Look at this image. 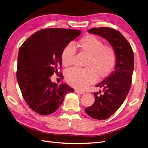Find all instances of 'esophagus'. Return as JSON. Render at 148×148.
Masks as SVG:
<instances>
[{
    "instance_id": "1",
    "label": "esophagus",
    "mask_w": 148,
    "mask_h": 148,
    "mask_svg": "<svg viewBox=\"0 0 148 148\" xmlns=\"http://www.w3.org/2000/svg\"><path fill=\"white\" fill-rule=\"evenodd\" d=\"M75 92H77V93H78V94H80V95H83V94H84V92H83V91H79V90H78V89H76V90L75 91Z\"/></svg>"
}]
</instances>
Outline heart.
Masks as SVG:
<instances>
[{"label": "heart", "instance_id": "obj_1", "mask_svg": "<svg viewBox=\"0 0 148 148\" xmlns=\"http://www.w3.org/2000/svg\"><path fill=\"white\" fill-rule=\"evenodd\" d=\"M77 46L80 51L88 55L83 65L85 67L67 70L65 79L71 86L83 89L95 82L97 78L102 79L110 73L115 65L117 55L112 46L103 44L101 39L92 34L82 38ZM76 51V47L71 43L64 47L61 59L65 66L73 65Z\"/></svg>", "mask_w": 148, "mask_h": 148}]
</instances>
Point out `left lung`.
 Masks as SVG:
<instances>
[{"label": "left lung", "instance_id": "1", "mask_svg": "<svg viewBox=\"0 0 148 148\" xmlns=\"http://www.w3.org/2000/svg\"><path fill=\"white\" fill-rule=\"evenodd\" d=\"M88 33L104 38L116 52L114 70L106 79L96 85L103 89L94 93V104L85 109L86 113L97 120H106L122 106L132 85L134 69V54L130 44L119 31L108 27L93 28Z\"/></svg>", "mask_w": 148, "mask_h": 148}]
</instances>
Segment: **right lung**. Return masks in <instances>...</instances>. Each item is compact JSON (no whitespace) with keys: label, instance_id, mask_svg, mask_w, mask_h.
<instances>
[{"label":"right lung","instance_id":"1","mask_svg":"<svg viewBox=\"0 0 148 148\" xmlns=\"http://www.w3.org/2000/svg\"><path fill=\"white\" fill-rule=\"evenodd\" d=\"M81 33L77 29L48 28L38 31L19 49L16 78L25 102L42 115L56 112L67 93L74 89L65 83L58 85L50 77L62 67L64 47Z\"/></svg>","mask_w":148,"mask_h":148}]
</instances>
